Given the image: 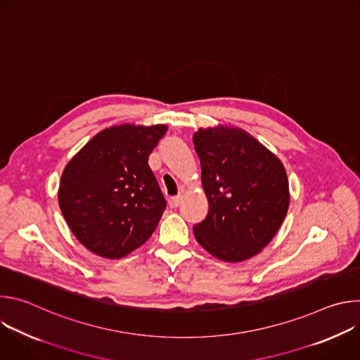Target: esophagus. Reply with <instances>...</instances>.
I'll list each match as a JSON object with an SVG mask.
<instances>
[{"instance_id":"1","label":"esophagus","mask_w":360,"mask_h":360,"mask_svg":"<svg viewBox=\"0 0 360 360\" xmlns=\"http://www.w3.org/2000/svg\"><path fill=\"white\" fill-rule=\"evenodd\" d=\"M181 200H182V196H181V195L171 198V199H169V207H171L172 210L178 208V207H179V203H181Z\"/></svg>"}]
</instances>
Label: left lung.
<instances>
[{"instance_id": "left-lung-1", "label": "left lung", "mask_w": 360, "mask_h": 360, "mask_svg": "<svg viewBox=\"0 0 360 360\" xmlns=\"http://www.w3.org/2000/svg\"><path fill=\"white\" fill-rule=\"evenodd\" d=\"M193 143L210 202L207 218L193 226L195 239L219 261H246L274 239L288 214L286 169L239 127L199 128Z\"/></svg>"}]
</instances>
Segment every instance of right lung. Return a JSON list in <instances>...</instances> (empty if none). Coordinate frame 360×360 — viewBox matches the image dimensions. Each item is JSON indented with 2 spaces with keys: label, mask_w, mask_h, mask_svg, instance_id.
<instances>
[{
  "label": "right lung",
  "mask_w": 360,
  "mask_h": 360,
  "mask_svg": "<svg viewBox=\"0 0 360 360\" xmlns=\"http://www.w3.org/2000/svg\"><path fill=\"white\" fill-rule=\"evenodd\" d=\"M168 127L121 124L99 131L65 165L58 203L75 238L120 259L145 243L167 208L148 158Z\"/></svg>",
  "instance_id": "obj_1"
}]
</instances>
